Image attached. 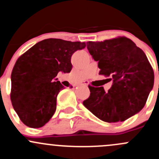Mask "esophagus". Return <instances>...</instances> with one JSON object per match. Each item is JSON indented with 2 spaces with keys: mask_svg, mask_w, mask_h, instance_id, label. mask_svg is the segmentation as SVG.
<instances>
[{
  "mask_svg": "<svg viewBox=\"0 0 159 159\" xmlns=\"http://www.w3.org/2000/svg\"><path fill=\"white\" fill-rule=\"evenodd\" d=\"M80 85H84V86H87V85H88V83H87V82H83V83H81V84Z\"/></svg>",
  "mask_w": 159,
  "mask_h": 159,
  "instance_id": "esophagus-1",
  "label": "esophagus"
}]
</instances>
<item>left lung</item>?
<instances>
[{
    "label": "left lung",
    "instance_id": "1",
    "mask_svg": "<svg viewBox=\"0 0 159 159\" xmlns=\"http://www.w3.org/2000/svg\"><path fill=\"white\" fill-rule=\"evenodd\" d=\"M87 48L98 61L99 74L112 80L110 89L89 86L83 105L100 120L124 121L140 111L154 85V71L141 48L126 37L88 42Z\"/></svg>",
    "mask_w": 159,
    "mask_h": 159
}]
</instances>
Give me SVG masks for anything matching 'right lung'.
Returning a JSON list of instances; mask_svg holds the SVG:
<instances>
[{"label":"right lung","mask_w":159,"mask_h":159,"mask_svg":"<svg viewBox=\"0 0 159 159\" xmlns=\"http://www.w3.org/2000/svg\"><path fill=\"white\" fill-rule=\"evenodd\" d=\"M85 47V42L48 39L17 59L11 73V99L25 125L42 127L52 118L57 95L64 89L55 77L60 71L70 72L71 56Z\"/></svg>","instance_id":"1"}]
</instances>
